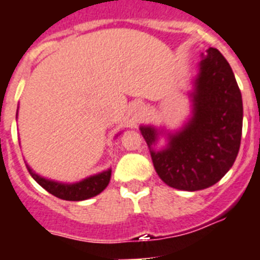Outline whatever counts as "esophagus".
Returning <instances> with one entry per match:
<instances>
[{"mask_svg":"<svg viewBox=\"0 0 260 260\" xmlns=\"http://www.w3.org/2000/svg\"><path fill=\"white\" fill-rule=\"evenodd\" d=\"M132 109L134 110L135 114H138V116H142V114H143V112H144V105H143V103L135 102L134 104L132 105Z\"/></svg>","mask_w":260,"mask_h":260,"instance_id":"obj_1","label":"esophagus"}]
</instances>
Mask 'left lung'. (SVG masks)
<instances>
[{"label":"left lung","mask_w":260,"mask_h":260,"mask_svg":"<svg viewBox=\"0 0 260 260\" xmlns=\"http://www.w3.org/2000/svg\"><path fill=\"white\" fill-rule=\"evenodd\" d=\"M187 96L191 112L177 130L141 125L158 177L173 189L197 191L219 182L238 155L243 107L237 80L216 48L202 53ZM161 137L164 146L158 147Z\"/></svg>","instance_id":"1"}]
</instances>
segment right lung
<instances>
[{"label": "right lung", "instance_id": "1", "mask_svg": "<svg viewBox=\"0 0 260 260\" xmlns=\"http://www.w3.org/2000/svg\"><path fill=\"white\" fill-rule=\"evenodd\" d=\"M19 109V107H18ZM17 118H18V110H17ZM27 169H28L29 174L32 178L43 187L50 192L52 195L57 197L63 201H86V199L92 198L99 195L103 190L108 186L110 181V176H112V169H107L100 173L92 174L88 176L83 180L78 181V182H61V181H54L50 178H45V177L40 176L36 173L31 167L26 162Z\"/></svg>", "mask_w": 260, "mask_h": 260}]
</instances>
